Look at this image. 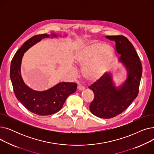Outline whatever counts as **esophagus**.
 I'll list each match as a JSON object with an SVG mask.
<instances>
[{
    "instance_id": "obj_1",
    "label": "esophagus",
    "mask_w": 154,
    "mask_h": 154,
    "mask_svg": "<svg viewBox=\"0 0 154 154\" xmlns=\"http://www.w3.org/2000/svg\"><path fill=\"white\" fill-rule=\"evenodd\" d=\"M77 89L79 91H84L85 89V87H83L82 85H81L80 84H79L78 86H77Z\"/></svg>"
}]
</instances>
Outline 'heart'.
Returning <instances> with one entry per match:
<instances>
[{
	"mask_svg": "<svg viewBox=\"0 0 154 154\" xmlns=\"http://www.w3.org/2000/svg\"><path fill=\"white\" fill-rule=\"evenodd\" d=\"M113 48L107 45L91 43L85 45L75 53V61L82 67V74L87 79L96 80L108 70L114 58Z\"/></svg>",
	"mask_w": 154,
	"mask_h": 154,
	"instance_id": "heart-1",
	"label": "heart"
}]
</instances>
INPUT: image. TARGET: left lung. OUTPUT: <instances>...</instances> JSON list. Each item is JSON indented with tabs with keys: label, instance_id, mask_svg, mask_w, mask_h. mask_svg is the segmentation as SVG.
<instances>
[{
	"label": "left lung",
	"instance_id": "left-lung-1",
	"mask_svg": "<svg viewBox=\"0 0 154 154\" xmlns=\"http://www.w3.org/2000/svg\"><path fill=\"white\" fill-rule=\"evenodd\" d=\"M116 42L119 62L127 71V79L116 86L111 72L107 73L88 88L94 93L90 110L94 116L103 119L114 117L124 111L137 97L142 74L139 57L131 42L123 35L106 36Z\"/></svg>",
	"mask_w": 154,
	"mask_h": 154
}]
</instances>
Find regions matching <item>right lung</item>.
<instances>
[{
  "mask_svg": "<svg viewBox=\"0 0 154 154\" xmlns=\"http://www.w3.org/2000/svg\"><path fill=\"white\" fill-rule=\"evenodd\" d=\"M59 35L52 33L32 37L16 52L11 62L10 77L16 97L27 110L38 116H49L59 111L68 97L77 89V84L62 82L46 91H37L28 87L22 77L20 68L24 53L42 39Z\"/></svg>",
  "mask_w": 154,
  "mask_h": 154,
  "instance_id": "1",
  "label": "right lung"
}]
</instances>
